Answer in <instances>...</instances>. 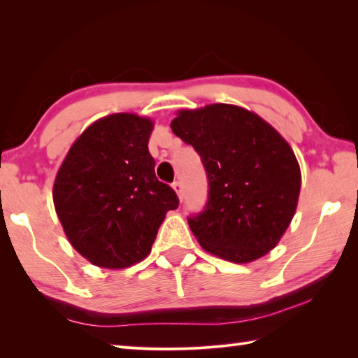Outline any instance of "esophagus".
<instances>
[{
  "label": "esophagus",
  "mask_w": 358,
  "mask_h": 358,
  "mask_svg": "<svg viewBox=\"0 0 358 358\" xmlns=\"http://www.w3.org/2000/svg\"><path fill=\"white\" fill-rule=\"evenodd\" d=\"M173 189H174V192H176V194H178V197H179V201L184 199V189H182L180 182H174V184H173Z\"/></svg>",
  "instance_id": "1"
}]
</instances>
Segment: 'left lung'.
<instances>
[{
	"label": "left lung",
	"mask_w": 358,
	"mask_h": 358,
	"mask_svg": "<svg viewBox=\"0 0 358 358\" xmlns=\"http://www.w3.org/2000/svg\"><path fill=\"white\" fill-rule=\"evenodd\" d=\"M173 133L201 155L205 210L188 219L197 242L233 264L264 257L296 214L301 173L291 145L257 113L233 104L179 110Z\"/></svg>",
	"instance_id": "obj_1"
}]
</instances>
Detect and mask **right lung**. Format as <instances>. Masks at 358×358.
Here are the masks:
<instances>
[{
	"label": "right lung",
	"instance_id": "add662e5",
	"mask_svg": "<svg viewBox=\"0 0 358 358\" xmlns=\"http://www.w3.org/2000/svg\"><path fill=\"white\" fill-rule=\"evenodd\" d=\"M153 121L136 113L98 119L79 134L53 184V203L70 245L94 266L144 260L179 201L159 182L148 152Z\"/></svg>",
	"mask_w": 358,
	"mask_h": 358
}]
</instances>
